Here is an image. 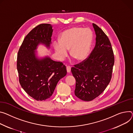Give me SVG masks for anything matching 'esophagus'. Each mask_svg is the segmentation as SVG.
<instances>
[{"label": "esophagus", "mask_w": 133, "mask_h": 133, "mask_svg": "<svg viewBox=\"0 0 133 133\" xmlns=\"http://www.w3.org/2000/svg\"><path fill=\"white\" fill-rule=\"evenodd\" d=\"M66 69H67V73H69L70 72V71H71V67H70V66H67V67H66Z\"/></svg>", "instance_id": "esophagus-1"}]
</instances>
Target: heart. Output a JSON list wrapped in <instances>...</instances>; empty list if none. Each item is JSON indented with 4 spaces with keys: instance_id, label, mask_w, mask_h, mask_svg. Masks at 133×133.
<instances>
[{
    "instance_id": "heart-1",
    "label": "heart",
    "mask_w": 133,
    "mask_h": 133,
    "mask_svg": "<svg viewBox=\"0 0 133 133\" xmlns=\"http://www.w3.org/2000/svg\"><path fill=\"white\" fill-rule=\"evenodd\" d=\"M93 41V33L89 28L73 27L63 31L59 41L55 40L54 49L60 59L66 57L67 50L78 62H82L88 57Z\"/></svg>"
}]
</instances>
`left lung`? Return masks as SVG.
I'll return each mask as SVG.
<instances>
[{"label": "left lung", "instance_id": "obj_1", "mask_svg": "<svg viewBox=\"0 0 133 133\" xmlns=\"http://www.w3.org/2000/svg\"><path fill=\"white\" fill-rule=\"evenodd\" d=\"M95 45L89 57L71 69L76 79L75 95L90 101L101 94L109 84L114 65L111 43L104 32L95 24Z\"/></svg>", "mask_w": 133, "mask_h": 133}]
</instances>
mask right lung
<instances>
[{
    "mask_svg": "<svg viewBox=\"0 0 133 133\" xmlns=\"http://www.w3.org/2000/svg\"><path fill=\"white\" fill-rule=\"evenodd\" d=\"M53 29L50 24H41L26 36L17 54V69L22 88L37 101L50 98L58 81L67 74L66 66L49 56L40 57L39 45L50 49Z\"/></svg>",
    "mask_w": 133,
    "mask_h": 133,
    "instance_id": "obj_1",
    "label": "right lung"
}]
</instances>
